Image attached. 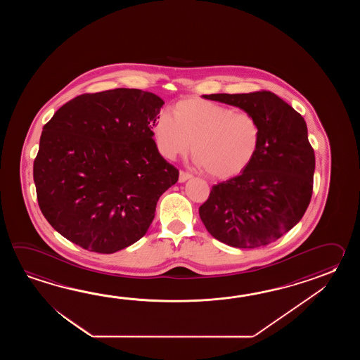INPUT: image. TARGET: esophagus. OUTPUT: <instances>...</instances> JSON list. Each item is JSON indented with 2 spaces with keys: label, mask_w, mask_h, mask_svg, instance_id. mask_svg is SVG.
I'll list each match as a JSON object with an SVG mask.
<instances>
[{
  "label": "esophagus",
  "mask_w": 360,
  "mask_h": 360,
  "mask_svg": "<svg viewBox=\"0 0 360 360\" xmlns=\"http://www.w3.org/2000/svg\"><path fill=\"white\" fill-rule=\"evenodd\" d=\"M189 179H191V174H188L185 171H180V174H179V183H185Z\"/></svg>",
  "instance_id": "34e87169"
}]
</instances>
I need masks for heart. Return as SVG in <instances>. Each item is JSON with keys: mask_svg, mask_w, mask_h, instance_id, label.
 I'll return each instance as SVG.
<instances>
[{"mask_svg": "<svg viewBox=\"0 0 360 360\" xmlns=\"http://www.w3.org/2000/svg\"><path fill=\"white\" fill-rule=\"evenodd\" d=\"M153 131L166 158L185 155L191 146L195 165L217 179L242 174L257 155L262 139L255 115L198 98L177 101L172 115L157 118Z\"/></svg>", "mask_w": 360, "mask_h": 360, "instance_id": "1", "label": "heart"}]
</instances>
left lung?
Returning <instances> with one entry per match:
<instances>
[{"label": "left lung", "mask_w": 360, "mask_h": 360, "mask_svg": "<svg viewBox=\"0 0 360 360\" xmlns=\"http://www.w3.org/2000/svg\"><path fill=\"white\" fill-rule=\"evenodd\" d=\"M205 99L257 118L262 139L252 163L212 186L199 207L208 233L225 245L256 248L282 237L302 219L313 194L314 149L302 115L270 91L211 94Z\"/></svg>", "instance_id": "obj_1"}]
</instances>
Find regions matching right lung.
Returning a JSON list of instances; mask_svg holds the SVG:
<instances>
[{
	"instance_id": "right-lung-1",
	"label": "right lung",
	"mask_w": 360,
	"mask_h": 360,
	"mask_svg": "<svg viewBox=\"0 0 360 360\" xmlns=\"http://www.w3.org/2000/svg\"><path fill=\"white\" fill-rule=\"evenodd\" d=\"M163 104L138 89L84 94L44 126L33 180L41 212L63 237L115 253L146 236L179 179L153 140Z\"/></svg>"
}]
</instances>
